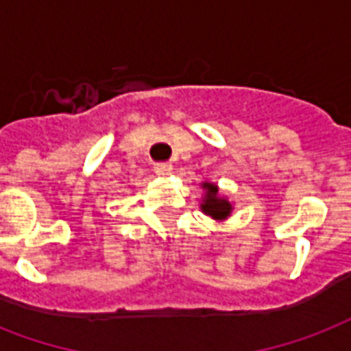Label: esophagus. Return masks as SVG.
I'll use <instances>...</instances> for the list:
<instances>
[{"instance_id": "esophagus-1", "label": "esophagus", "mask_w": 351, "mask_h": 351, "mask_svg": "<svg viewBox=\"0 0 351 351\" xmlns=\"http://www.w3.org/2000/svg\"><path fill=\"white\" fill-rule=\"evenodd\" d=\"M171 171H173V165L169 162H160V164H154V173L160 176H167L171 175Z\"/></svg>"}]
</instances>
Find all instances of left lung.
Listing matches in <instances>:
<instances>
[{
    "label": "left lung",
    "instance_id": "8db88e82",
    "mask_svg": "<svg viewBox=\"0 0 351 351\" xmlns=\"http://www.w3.org/2000/svg\"><path fill=\"white\" fill-rule=\"evenodd\" d=\"M204 198L202 204H200V209L204 213L209 215L211 219L215 220H226L233 211V206H231L230 200H226L224 197L219 195V187L211 184V182H204L202 184Z\"/></svg>",
    "mask_w": 351,
    "mask_h": 351
}]
</instances>
